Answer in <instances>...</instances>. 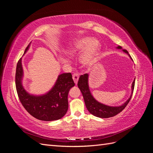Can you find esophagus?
<instances>
[{
    "instance_id": "1",
    "label": "esophagus",
    "mask_w": 153,
    "mask_h": 153,
    "mask_svg": "<svg viewBox=\"0 0 153 153\" xmlns=\"http://www.w3.org/2000/svg\"><path fill=\"white\" fill-rule=\"evenodd\" d=\"M79 75L78 73H75L73 74V79L74 81V82H75V84H77L78 80H79Z\"/></svg>"
}]
</instances>
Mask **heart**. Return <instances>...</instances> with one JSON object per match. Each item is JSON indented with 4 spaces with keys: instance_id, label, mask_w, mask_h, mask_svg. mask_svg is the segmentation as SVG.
Instances as JSON below:
<instances>
[{
    "instance_id": "b5f03b06",
    "label": "heart",
    "mask_w": 153,
    "mask_h": 153,
    "mask_svg": "<svg viewBox=\"0 0 153 153\" xmlns=\"http://www.w3.org/2000/svg\"><path fill=\"white\" fill-rule=\"evenodd\" d=\"M99 49L98 42L90 37H83L76 40L70 49L72 55H82V63L87 65H91L96 59ZM65 61H67L65 60Z\"/></svg>"
}]
</instances>
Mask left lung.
Here are the masks:
<instances>
[{"mask_svg": "<svg viewBox=\"0 0 153 153\" xmlns=\"http://www.w3.org/2000/svg\"><path fill=\"white\" fill-rule=\"evenodd\" d=\"M117 48L121 49V47L118 46ZM123 51L129 55L128 51L126 50V49H123ZM129 57H131L130 55ZM88 78V74L87 73H85V74H83V75H80L79 79V82H78V86H79L81 92H82L87 110H88V111L91 114L94 115V116L101 118H108L114 117L115 116H116L117 114L120 113L121 111L123 110L124 108L127 106V104H128L131 98V96L133 92L134 86H135V80H133V82L132 83V93L131 95L130 96V98L127 100L126 103H124L122 105H121V106L112 107L104 105L101 104V103H99L93 98V96H92L89 90Z\"/></svg>", "mask_w": 153, "mask_h": 153, "instance_id": "1", "label": "left lung"}]
</instances>
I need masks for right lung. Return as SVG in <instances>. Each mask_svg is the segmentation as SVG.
<instances>
[{"label": "right lung", "instance_id": "add662e5", "mask_svg": "<svg viewBox=\"0 0 153 153\" xmlns=\"http://www.w3.org/2000/svg\"><path fill=\"white\" fill-rule=\"evenodd\" d=\"M30 44L25 49L24 53ZM23 69L22 59L18 61L15 75L16 88L20 101L28 113L37 120L54 121L63 117L68 110V94L74 86L71 73H63L58 76L55 86L48 94L35 96L26 92L22 85Z\"/></svg>", "mask_w": 153, "mask_h": 153}]
</instances>
